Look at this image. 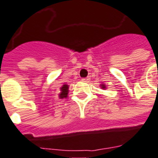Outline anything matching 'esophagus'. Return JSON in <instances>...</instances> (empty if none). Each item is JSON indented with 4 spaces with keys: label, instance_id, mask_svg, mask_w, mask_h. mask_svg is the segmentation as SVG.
<instances>
[{
    "label": "esophagus",
    "instance_id": "esophagus-1",
    "mask_svg": "<svg viewBox=\"0 0 158 158\" xmlns=\"http://www.w3.org/2000/svg\"><path fill=\"white\" fill-rule=\"evenodd\" d=\"M82 80L83 81H85V82H88V81L90 80V78H89V77H86V78H83Z\"/></svg>",
    "mask_w": 158,
    "mask_h": 158
}]
</instances>
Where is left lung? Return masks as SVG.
I'll return each mask as SVG.
<instances>
[{
  "mask_svg": "<svg viewBox=\"0 0 158 158\" xmlns=\"http://www.w3.org/2000/svg\"><path fill=\"white\" fill-rule=\"evenodd\" d=\"M101 87H102V89H105L106 88L105 85H101Z\"/></svg>",
  "mask_w": 158,
  "mask_h": 158,
  "instance_id": "1",
  "label": "left lung"
}]
</instances>
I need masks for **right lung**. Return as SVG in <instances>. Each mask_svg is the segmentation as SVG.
Here are the masks:
<instances>
[{"label":"right lung","mask_w":158,"mask_h":158,"mask_svg":"<svg viewBox=\"0 0 158 158\" xmlns=\"http://www.w3.org/2000/svg\"><path fill=\"white\" fill-rule=\"evenodd\" d=\"M68 85H63L62 87L60 88V93L59 94V98H68Z\"/></svg>","instance_id":"right-lung-1"}]
</instances>
